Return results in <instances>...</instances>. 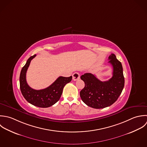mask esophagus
Wrapping results in <instances>:
<instances>
[{
	"mask_svg": "<svg viewBox=\"0 0 147 147\" xmlns=\"http://www.w3.org/2000/svg\"><path fill=\"white\" fill-rule=\"evenodd\" d=\"M72 79L74 81H76L80 79V74L78 72H75L72 75Z\"/></svg>",
	"mask_w": 147,
	"mask_h": 147,
	"instance_id": "1",
	"label": "esophagus"
}]
</instances>
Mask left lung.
<instances>
[{
	"label": "left lung",
	"instance_id": "8db88e82",
	"mask_svg": "<svg viewBox=\"0 0 147 147\" xmlns=\"http://www.w3.org/2000/svg\"><path fill=\"white\" fill-rule=\"evenodd\" d=\"M108 60L113 67V75L108 81L101 82L91 73L84 74L80 77L85 87L80 91V96L82 101L90 107L100 109L111 105L123 90L124 78L121 63L113 53L109 56Z\"/></svg>",
	"mask_w": 147,
	"mask_h": 147
}]
</instances>
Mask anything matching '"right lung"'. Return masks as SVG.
Masks as SVG:
<instances>
[{"instance_id": "add662e5", "label": "right lung", "mask_w": 147, "mask_h": 147, "mask_svg": "<svg viewBox=\"0 0 147 147\" xmlns=\"http://www.w3.org/2000/svg\"><path fill=\"white\" fill-rule=\"evenodd\" d=\"M36 55L31 56L22 68L20 74V88L25 99L30 104L41 108H47L59 101L65 85L72 80V76L65 78L59 77L51 86L46 88L36 90L31 88L26 81V72L30 62Z\"/></svg>"}]
</instances>
